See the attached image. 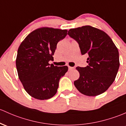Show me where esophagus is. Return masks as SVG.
<instances>
[{
	"label": "esophagus",
	"mask_w": 126,
	"mask_h": 126,
	"mask_svg": "<svg viewBox=\"0 0 126 126\" xmlns=\"http://www.w3.org/2000/svg\"><path fill=\"white\" fill-rule=\"evenodd\" d=\"M68 69H69V70H71L74 69V67H70V66H69Z\"/></svg>",
	"instance_id": "esophagus-1"
}]
</instances>
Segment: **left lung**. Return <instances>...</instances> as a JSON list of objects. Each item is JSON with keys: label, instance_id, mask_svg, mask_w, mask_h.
I'll use <instances>...</instances> for the list:
<instances>
[{"label": "left lung", "instance_id": "left-lung-1", "mask_svg": "<svg viewBox=\"0 0 126 126\" xmlns=\"http://www.w3.org/2000/svg\"><path fill=\"white\" fill-rule=\"evenodd\" d=\"M67 34L79 44L82 55L88 54V65L77 67L79 78L74 81L84 95L96 96L106 92L114 81L120 66L119 52L111 38L90 26L71 29Z\"/></svg>", "mask_w": 126, "mask_h": 126}]
</instances>
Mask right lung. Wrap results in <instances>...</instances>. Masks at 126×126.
Instances as JSON below:
<instances>
[{
	"mask_svg": "<svg viewBox=\"0 0 126 126\" xmlns=\"http://www.w3.org/2000/svg\"><path fill=\"white\" fill-rule=\"evenodd\" d=\"M67 30L42 27L31 32L18 49L16 67L25 90L39 100L50 99L56 94L60 79L67 66L49 64L57 43L67 35Z\"/></svg>",
	"mask_w": 126,
	"mask_h": 126,
	"instance_id": "add662e5",
	"label": "right lung"
}]
</instances>
